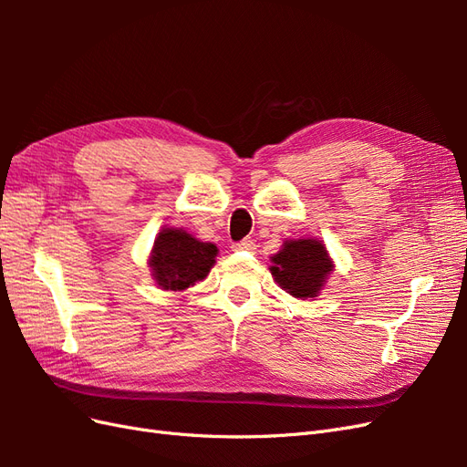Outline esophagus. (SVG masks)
I'll list each match as a JSON object with an SVG mask.
<instances>
[{
  "label": "esophagus",
  "mask_w": 467,
  "mask_h": 467,
  "mask_svg": "<svg viewBox=\"0 0 467 467\" xmlns=\"http://www.w3.org/2000/svg\"><path fill=\"white\" fill-rule=\"evenodd\" d=\"M234 251H253L255 249V242L253 239H242V242H237L232 245Z\"/></svg>",
  "instance_id": "obj_1"
}]
</instances>
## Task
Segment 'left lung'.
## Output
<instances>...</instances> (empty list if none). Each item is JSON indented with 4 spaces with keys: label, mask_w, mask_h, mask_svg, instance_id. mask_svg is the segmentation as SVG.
Segmentation results:
<instances>
[{
    "label": "left lung",
    "mask_w": 467,
    "mask_h": 467,
    "mask_svg": "<svg viewBox=\"0 0 467 467\" xmlns=\"http://www.w3.org/2000/svg\"><path fill=\"white\" fill-rule=\"evenodd\" d=\"M271 263L268 268L276 285L298 300L317 298L335 271L327 247L316 237L286 239L271 257Z\"/></svg>",
    "instance_id": "left-lung-1"
}]
</instances>
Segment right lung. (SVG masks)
Returning a JSON list of instances; mask_svg holds the SVG:
<instances>
[{
  "label": "right lung",
  "instance_id": "obj_1",
  "mask_svg": "<svg viewBox=\"0 0 467 467\" xmlns=\"http://www.w3.org/2000/svg\"><path fill=\"white\" fill-rule=\"evenodd\" d=\"M218 247L182 228H161L150 253L151 276L161 290L182 292L204 280L216 265Z\"/></svg>",
  "mask_w": 467,
  "mask_h": 467
}]
</instances>
